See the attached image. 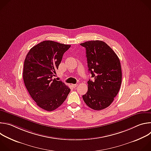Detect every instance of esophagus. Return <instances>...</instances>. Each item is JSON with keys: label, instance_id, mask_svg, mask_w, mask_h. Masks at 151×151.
<instances>
[{"label": "esophagus", "instance_id": "obj_1", "mask_svg": "<svg viewBox=\"0 0 151 151\" xmlns=\"http://www.w3.org/2000/svg\"><path fill=\"white\" fill-rule=\"evenodd\" d=\"M72 86L73 88H76L77 86H78V84L77 83H76V84H72Z\"/></svg>", "mask_w": 151, "mask_h": 151}]
</instances>
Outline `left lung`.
I'll return each instance as SVG.
<instances>
[{"label": "left lung", "mask_w": 151, "mask_h": 151, "mask_svg": "<svg viewBox=\"0 0 151 151\" xmlns=\"http://www.w3.org/2000/svg\"><path fill=\"white\" fill-rule=\"evenodd\" d=\"M86 49L88 71V91L82 96L90 108L100 111L110 106L118 94L122 81L119 59L104 42L91 40L80 44Z\"/></svg>", "instance_id": "left-lung-1"}]
</instances>
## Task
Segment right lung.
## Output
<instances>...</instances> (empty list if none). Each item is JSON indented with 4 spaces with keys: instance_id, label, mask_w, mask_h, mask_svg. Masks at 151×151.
<instances>
[{
    "instance_id": "add662e5",
    "label": "right lung",
    "mask_w": 151,
    "mask_h": 151,
    "mask_svg": "<svg viewBox=\"0 0 151 151\" xmlns=\"http://www.w3.org/2000/svg\"><path fill=\"white\" fill-rule=\"evenodd\" d=\"M70 46L45 40L32 47L26 57L23 74L25 86L36 104L45 111L58 108L70 93L65 83L52 78Z\"/></svg>"
}]
</instances>
